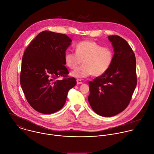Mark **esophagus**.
<instances>
[{
  "instance_id": "34e87169",
  "label": "esophagus",
  "mask_w": 154,
  "mask_h": 154,
  "mask_svg": "<svg viewBox=\"0 0 154 154\" xmlns=\"http://www.w3.org/2000/svg\"><path fill=\"white\" fill-rule=\"evenodd\" d=\"M76 83H77V84H82V82L81 81V79H77Z\"/></svg>"
}]
</instances>
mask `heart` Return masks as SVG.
<instances>
[{
  "label": "heart",
  "mask_w": 154,
  "mask_h": 154,
  "mask_svg": "<svg viewBox=\"0 0 154 154\" xmlns=\"http://www.w3.org/2000/svg\"><path fill=\"white\" fill-rule=\"evenodd\" d=\"M75 53L66 52L64 61L70 69L80 67L71 73V76L76 78H87L90 75L100 76L110 68L113 60V52L108 47H103L91 41L78 42L75 47Z\"/></svg>",
  "instance_id": "1"
}]
</instances>
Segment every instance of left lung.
Returning <instances> with one entry per match:
<instances>
[{"instance_id":"1","label":"left lung","mask_w":154,"mask_h":154,"mask_svg":"<svg viewBox=\"0 0 154 154\" xmlns=\"http://www.w3.org/2000/svg\"><path fill=\"white\" fill-rule=\"evenodd\" d=\"M113 48V60L103 75L88 82V103L102 116H113L129 105L137 79L135 54L127 41L119 36H108Z\"/></svg>"}]
</instances>
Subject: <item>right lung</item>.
<instances>
[{
	"mask_svg": "<svg viewBox=\"0 0 154 154\" xmlns=\"http://www.w3.org/2000/svg\"><path fill=\"white\" fill-rule=\"evenodd\" d=\"M72 40L67 35L44 31L26 48L22 57L20 85L35 110L51 114L64 106L69 90L76 84L67 78L64 54ZM64 78L60 80L58 77Z\"/></svg>",
	"mask_w": 154,
	"mask_h": 154,
	"instance_id": "right-lung-1",
	"label": "right lung"
}]
</instances>
